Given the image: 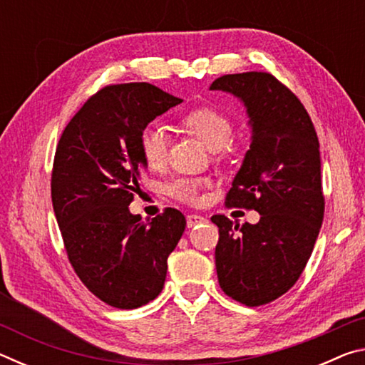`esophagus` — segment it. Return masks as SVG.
Returning a JSON list of instances; mask_svg holds the SVG:
<instances>
[{"instance_id": "1", "label": "esophagus", "mask_w": 365, "mask_h": 365, "mask_svg": "<svg viewBox=\"0 0 365 365\" xmlns=\"http://www.w3.org/2000/svg\"><path fill=\"white\" fill-rule=\"evenodd\" d=\"M202 222H206V217H202V215H200V214H188L187 215V225H188V228L195 227L197 224H202Z\"/></svg>"}]
</instances>
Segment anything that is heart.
Listing matches in <instances>:
<instances>
[{
	"instance_id": "1",
	"label": "heart",
	"mask_w": 365,
	"mask_h": 365,
	"mask_svg": "<svg viewBox=\"0 0 365 365\" xmlns=\"http://www.w3.org/2000/svg\"><path fill=\"white\" fill-rule=\"evenodd\" d=\"M183 130L193 135L211 151L224 148L233 135L230 117L214 108H196L188 110L180 119ZM169 140L163 128L158 125L146 127L140 135V151L143 160L151 169H160L168 159ZM211 183L207 178L180 177L168 183L165 193L174 200L187 205H196L201 197V190Z\"/></svg>"
}]
</instances>
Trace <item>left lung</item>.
<instances>
[{"label":"left lung","instance_id":"8db88e82","mask_svg":"<svg viewBox=\"0 0 365 365\" xmlns=\"http://www.w3.org/2000/svg\"><path fill=\"white\" fill-rule=\"evenodd\" d=\"M211 90L242 100L251 125L250 150L227 206L261 214L255 225L211 217L219 227V285L245 306H262L298 282L319 237L325 209L319 138L298 96L272 73H228Z\"/></svg>","mask_w":365,"mask_h":365}]
</instances>
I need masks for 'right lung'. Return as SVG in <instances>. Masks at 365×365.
<instances>
[{
  "instance_id": "add662e5",
  "label": "right lung",
  "mask_w": 365,
  "mask_h": 365,
  "mask_svg": "<svg viewBox=\"0 0 365 365\" xmlns=\"http://www.w3.org/2000/svg\"><path fill=\"white\" fill-rule=\"evenodd\" d=\"M180 103L146 82L104 86L67 123L54 154L51 200L67 257L83 285L117 309L163 292L168 257L187 227L172 207L151 222L128 211L148 165L140 135Z\"/></svg>"
}]
</instances>
